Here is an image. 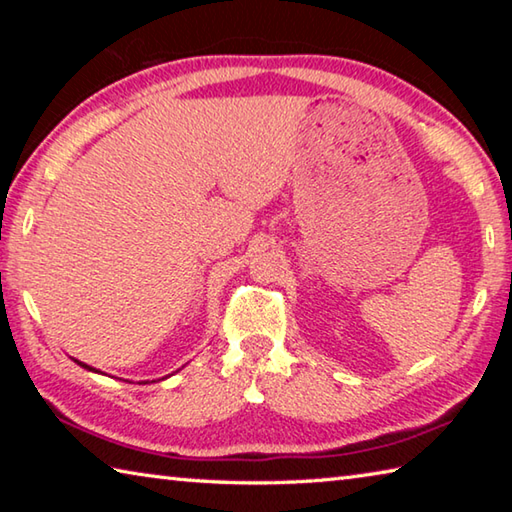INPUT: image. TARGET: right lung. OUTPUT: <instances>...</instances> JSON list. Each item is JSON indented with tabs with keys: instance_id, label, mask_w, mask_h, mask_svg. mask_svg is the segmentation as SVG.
Instances as JSON below:
<instances>
[{
	"instance_id": "right-lung-1",
	"label": "right lung",
	"mask_w": 512,
	"mask_h": 512,
	"mask_svg": "<svg viewBox=\"0 0 512 512\" xmlns=\"http://www.w3.org/2000/svg\"><path fill=\"white\" fill-rule=\"evenodd\" d=\"M79 363V366H83V368H88V370H94V368H90V366H85V363H81V361H76ZM94 372H99V370H94Z\"/></svg>"
}]
</instances>
